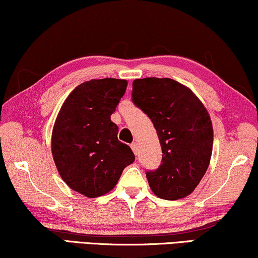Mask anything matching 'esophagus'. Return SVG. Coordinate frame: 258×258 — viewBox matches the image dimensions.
Here are the masks:
<instances>
[{
    "label": "esophagus",
    "mask_w": 258,
    "mask_h": 258,
    "mask_svg": "<svg viewBox=\"0 0 258 258\" xmlns=\"http://www.w3.org/2000/svg\"><path fill=\"white\" fill-rule=\"evenodd\" d=\"M130 148L133 149L134 154H135V155H137V154H138V144L136 143V142H133V143L130 144Z\"/></svg>",
    "instance_id": "obj_1"
}]
</instances>
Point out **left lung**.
Segmentation results:
<instances>
[{
    "label": "left lung",
    "mask_w": 258,
    "mask_h": 258,
    "mask_svg": "<svg viewBox=\"0 0 258 258\" xmlns=\"http://www.w3.org/2000/svg\"><path fill=\"white\" fill-rule=\"evenodd\" d=\"M132 98L154 123L162 147L158 169L147 171L152 192L165 200L187 197L212 156L213 126L206 108L191 89L169 78L134 80Z\"/></svg>",
    "instance_id": "obj_1"
}]
</instances>
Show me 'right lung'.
Segmentation results:
<instances>
[{
  "label": "right lung",
  "instance_id": "add662e5",
  "mask_svg": "<svg viewBox=\"0 0 258 258\" xmlns=\"http://www.w3.org/2000/svg\"><path fill=\"white\" fill-rule=\"evenodd\" d=\"M126 85L114 78L86 81L67 96L55 120L51 147L58 172L71 188L88 198L111 191L135 160L110 120Z\"/></svg>",
  "mask_w": 258,
  "mask_h": 258
}]
</instances>
